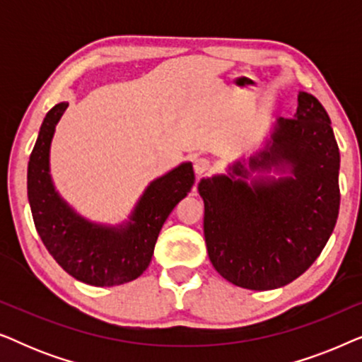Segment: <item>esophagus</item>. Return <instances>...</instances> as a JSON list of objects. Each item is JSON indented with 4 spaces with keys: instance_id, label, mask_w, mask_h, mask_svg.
<instances>
[{
    "instance_id": "esophagus-1",
    "label": "esophagus",
    "mask_w": 362,
    "mask_h": 362,
    "mask_svg": "<svg viewBox=\"0 0 362 362\" xmlns=\"http://www.w3.org/2000/svg\"><path fill=\"white\" fill-rule=\"evenodd\" d=\"M211 168H212V165L207 158H197V160H194V171L197 176L207 175V173L211 171Z\"/></svg>"
}]
</instances>
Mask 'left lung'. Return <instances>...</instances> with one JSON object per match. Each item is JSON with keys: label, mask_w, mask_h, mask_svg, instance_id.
<instances>
[{"label": "left lung", "mask_w": 362, "mask_h": 362, "mask_svg": "<svg viewBox=\"0 0 362 362\" xmlns=\"http://www.w3.org/2000/svg\"><path fill=\"white\" fill-rule=\"evenodd\" d=\"M291 168L288 177L214 176L197 186L204 199V239L211 264L227 281L249 290L280 288L310 269L325 249L339 212V148L318 98L298 93L295 118H279L270 145L252 170Z\"/></svg>", "instance_id": "1"}]
</instances>
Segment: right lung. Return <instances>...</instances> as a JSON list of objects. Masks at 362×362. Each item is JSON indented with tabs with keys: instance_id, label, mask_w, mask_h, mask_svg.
<instances>
[{
	"instance_id": "right-lung-1",
	"label": "right lung",
	"mask_w": 362,
	"mask_h": 362,
	"mask_svg": "<svg viewBox=\"0 0 362 362\" xmlns=\"http://www.w3.org/2000/svg\"><path fill=\"white\" fill-rule=\"evenodd\" d=\"M69 103H57L44 118L28 165V199L34 226L54 260L74 279L93 286H115L140 276L150 265L163 224L191 191V163L153 181L127 226H95L64 202L49 175V148Z\"/></svg>"
}]
</instances>
